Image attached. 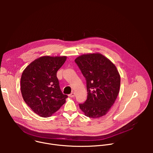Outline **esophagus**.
Returning <instances> with one entry per match:
<instances>
[{
    "mask_svg": "<svg viewBox=\"0 0 153 153\" xmlns=\"http://www.w3.org/2000/svg\"><path fill=\"white\" fill-rule=\"evenodd\" d=\"M68 96H69V97H74V96H75V93H73V92H72V93H71L70 94H69Z\"/></svg>",
    "mask_w": 153,
    "mask_h": 153,
    "instance_id": "34e87169",
    "label": "esophagus"
}]
</instances>
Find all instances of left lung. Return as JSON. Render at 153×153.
Listing matches in <instances>:
<instances>
[{"instance_id":"1","label":"left lung","mask_w":153,"mask_h":153,"mask_svg":"<svg viewBox=\"0 0 153 153\" xmlns=\"http://www.w3.org/2000/svg\"><path fill=\"white\" fill-rule=\"evenodd\" d=\"M74 61L86 81L87 99L79 104L80 110L93 119L105 116L120 91L118 70L110 60L99 53L82 54Z\"/></svg>"}]
</instances>
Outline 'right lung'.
<instances>
[{
  "mask_svg": "<svg viewBox=\"0 0 153 153\" xmlns=\"http://www.w3.org/2000/svg\"><path fill=\"white\" fill-rule=\"evenodd\" d=\"M67 56H42L30 63L22 74L20 90L28 106L37 115L48 117L59 110L67 95L60 90L57 72Z\"/></svg>",
  "mask_w": 153,
  "mask_h": 153,
  "instance_id": "obj_1",
  "label": "right lung"
}]
</instances>
